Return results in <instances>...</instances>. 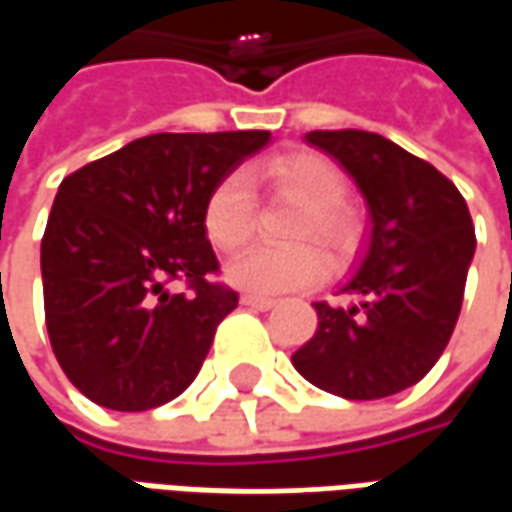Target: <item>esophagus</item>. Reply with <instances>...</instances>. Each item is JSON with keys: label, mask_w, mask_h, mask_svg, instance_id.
Here are the masks:
<instances>
[{"label": "esophagus", "mask_w": 512, "mask_h": 512, "mask_svg": "<svg viewBox=\"0 0 512 512\" xmlns=\"http://www.w3.org/2000/svg\"><path fill=\"white\" fill-rule=\"evenodd\" d=\"M241 304H244V307H252V310H271L277 301L266 299V296H252V293H244V296H241Z\"/></svg>", "instance_id": "34e87169"}]
</instances>
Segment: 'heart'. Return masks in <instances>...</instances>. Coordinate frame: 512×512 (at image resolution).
<instances>
[{
  "label": "heart",
  "instance_id": "obj_1",
  "mask_svg": "<svg viewBox=\"0 0 512 512\" xmlns=\"http://www.w3.org/2000/svg\"><path fill=\"white\" fill-rule=\"evenodd\" d=\"M279 189L307 202L299 219V238H318L332 249H348L356 238L354 213L343 205L345 175L321 153H290L263 167ZM202 224L213 246L233 252L255 227V191L244 169L227 172L208 194ZM326 274V257L318 246H249L224 268V279L255 296H279L315 285Z\"/></svg>",
  "mask_w": 512,
  "mask_h": 512
}]
</instances>
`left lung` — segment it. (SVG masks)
<instances>
[{
	"instance_id": "left-lung-1",
	"label": "left lung",
	"mask_w": 512,
	"mask_h": 512,
	"mask_svg": "<svg viewBox=\"0 0 512 512\" xmlns=\"http://www.w3.org/2000/svg\"><path fill=\"white\" fill-rule=\"evenodd\" d=\"M304 139L354 178L373 227L340 288L356 301L312 304L318 332L293 367L345 400L397 395L428 376L450 343L477 246L472 216L452 180L386 136L345 128Z\"/></svg>"
}]
</instances>
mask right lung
Returning <instances> with one entry per match:
<instances>
[{
    "label": "right lung",
    "instance_id": "1",
    "mask_svg": "<svg viewBox=\"0 0 512 512\" xmlns=\"http://www.w3.org/2000/svg\"><path fill=\"white\" fill-rule=\"evenodd\" d=\"M268 131L150 134L62 180L40 244L46 329L71 384L112 411L169 403L197 378L238 293L202 224L211 189ZM186 278L191 294H172Z\"/></svg>",
    "mask_w": 512,
    "mask_h": 512
}]
</instances>
